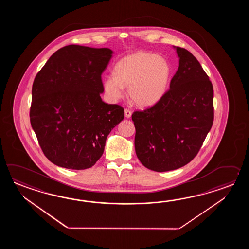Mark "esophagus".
<instances>
[{
  "instance_id": "1",
  "label": "esophagus",
  "mask_w": 249,
  "mask_h": 249,
  "mask_svg": "<svg viewBox=\"0 0 249 249\" xmlns=\"http://www.w3.org/2000/svg\"><path fill=\"white\" fill-rule=\"evenodd\" d=\"M132 112L131 111L130 109H127V108L124 109V116H125V117H127V118H130V117H131V116H132Z\"/></svg>"
}]
</instances>
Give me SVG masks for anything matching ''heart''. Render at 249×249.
<instances>
[{"mask_svg": "<svg viewBox=\"0 0 249 249\" xmlns=\"http://www.w3.org/2000/svg\"><path fill=\"white\" fill-rule=\"evenodd\" d=\"M169 63L162 57L148 53H133L117 61L115 74L107 75L104 88L113 100L124 96V87L136 105L152 106L165 94L171 76Z\"/></svg>", "mask_w": 249, "mask_h": 249, "instance_id": "b5f03b06", "label": "heart"}]
</instances>
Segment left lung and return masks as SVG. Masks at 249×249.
<instances>
[{
  "label": "left lung",
  "instance_id": "left-lung-1",
  "mask_svg": "<svg viewBox=\"0 0 249 249\" xmlns=\"http://www.w3.org/2000/svg\"><path fill=\"white\" fill-rule=\"evenodd\" d=\"M175 49L179 68L169 90L151 107L132 115L138 159L156 172L178 169L190 163L213 122L211 81L189 51Z\"/></svg>",
  "mask_w": 249,
  "mask_h": 249
}]
</instances>
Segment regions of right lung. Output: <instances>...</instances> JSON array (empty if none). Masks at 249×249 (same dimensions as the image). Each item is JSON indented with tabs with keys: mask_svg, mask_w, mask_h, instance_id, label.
Wrapping results in <instances>:
<instances>
[{
	"mask_svg": "<svg viewBox=\"0 0 249 249\" xmlns=\"http://www.w3.org/2000/svg\"><path fill=\"white\" fill-rule=\"evenodd\" d=\"M107 48L68 45L53 53L32 87L30 122L42 152L68 169L90 168L100 159L124 109L101 100Z\"/></svg>",
	"mask_w": 249,
	"mask_h": 249,
	"instance_id": "right-lung-1",
	"label": "right lung"
}]
</instances>
